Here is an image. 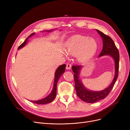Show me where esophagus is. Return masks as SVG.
Listing matches in <instances>:
<instances>
[{"mask_svg": "<svg viewBox=\"0 0 130 130\" xmlns=\"http://www.w3.org/2000/svg\"><path fill=\"white\" fill-rule=\"evenodd\" d=\"M66 70H71V65L70 64H69V63H67V64H66Z\"/></svg>", "mask_w": 130, "mask_h": 130, "instance_id": "1", "label": "esophagus"}]
</instances>
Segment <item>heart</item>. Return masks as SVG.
<instances>
[{
	"label": "heart",
	"mask_w": 130,
	"mask_h": 130,
	"mask_svg": "<svg viewBox=\"0 0 130 130\" xmlns=\"http://www.w3.org/2000/svg\"><path fill=\"white\" fill-rule=\"evenodd\" d=\"M97 48L98 44L94 39L77 35L71 38L68 42L66 52L70 56H76L79 62L84 63L93 57Z\"/></svg>",
	"instance_id": "b5f03b06"
}]
</instances>
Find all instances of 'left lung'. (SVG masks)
I'll return each mask as SVG.
<instances>
[{"instance_id":"left-lung-1","label":"left lung","mask_w":130,"mask_h":130,"mask_svg":"<svg viewBox=\"0 0 130 130\" xmlns=\"http://www.w3.org/2000/svg\"><path fill=\"white\" fill-rule=\"evenodd\" d=\"M103 40V49L99 58L103 56H110L114 60L115 75L111 84L107 88L100 91H94L87 89L80 79V73L83 66H73L72 69L74 73V77L75 90L77 96L83 101L88 103H93L105 99L113 88L118 77L119 68V53L112 39L101 31L96 29Z\"/></svg>"}]
</instances>
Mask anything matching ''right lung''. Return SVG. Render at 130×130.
Returning <instances> with one entry per match:
<instances>
[{
	"label": "right lung",
	"instance_id": "add662e5",
	"mask_svg": "<svg viewBox=\"0 0 130 130\" xmlns=\"http://www.w3.org/2000/svg\"><path fill=\"white\" fill-rule=\"evenodd\" d=\"M54 30V29H51L50 30H44L43 31V32L44 31L51 32ZM34 35H35V32L32 33L31 34V35H30L28 37L26 38V39L25 40V42L21 45H20L19 46L18 50H19L20 48H23V47H24L26 45L27 42H28V39ZM65 67H66V65L63 64V65H60L57 69L55 73V78H54L53 89H52V91L51 92V93L48 95V96H47L45 98H43L41 100H39L37 101H30L33 102V103H36L37 104H46L47 103H51V102H52L55 99L56 96V90H57V82H58V79H59L60 77L61 76V75H62L65 72Z\"/></svg>",
	"mask_w": 130,
	"mask_h": 130
}]
</instances>
